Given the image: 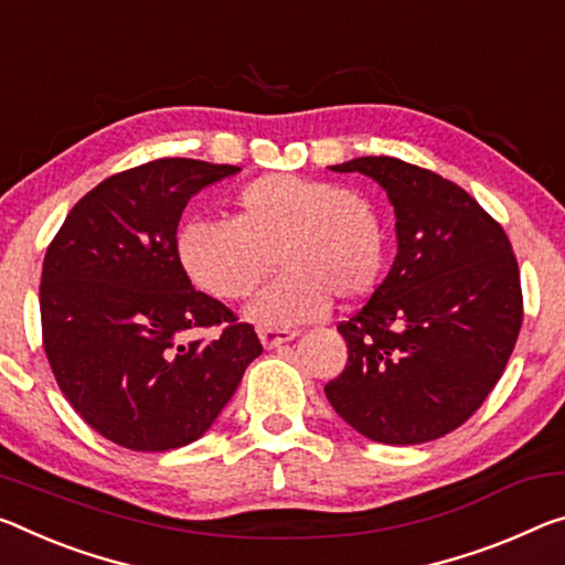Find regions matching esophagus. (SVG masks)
<instances>
[{"instance_id": "1", "label": "esophagus", "mask_w": 565, "mask_h": 565, "mask_svg": "<svg viewBox=\"0 0 565 565\" xmlns=\"http://www.w3.org/2000/svg\"><path fill=\"white\" fill-rule=\"evenodd\" d=\"M299 331H294V329H274V327H262L258 329V337H262V344L264 347H279V344H284V342H291L294 337H297Z\"/></svg>"}]
</instances>
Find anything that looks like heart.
<instances>
[{"label":"heart","instance_id":"obj_1","mask_svg":"<svg viewBox=\"0 0 565 565\" xmlns=\"http://www.w3.org/2000/svg\"><path fill=\"white\" fill-rule=\"evenodd\" d=\"M234 221H188L175 254L201 291L223 301L254 294L274 268L284 274L250 307L262 324L319 317L329 297L356 301L377 284L384 223L370 195L354 188L268 173L241 185Z\"/></svg>","mask_w":565,"mask_h":565}]
</instances>
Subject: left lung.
<instances>
[{"label": "left lung", "instance_id": "obj_1", "mask_svg": "<svg viewBox=\"0 0 565 565\" xmlns=\"http://www.w3.org/2000/svg\"><path fill=\"white\" fill-rule=\"evenodd\" d=\"M390 195L397 256L370 301L339 321L349 360L324 392L384 445L437 440L480 409L523 324L521 271L500 223L433 170L390 156L331 166Z\"/></svg>", "mask_w": 565, "mask_h": 565}]
</instances>
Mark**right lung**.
Segmentation results:
<instances>
[{"label":"right lung","mask_w":565,"mask_h":565,"mask_svg":"<svg viewBox=\"0 0 565 565\" xmlns=\"http://www.w3.org/2000/svg\"><path fill=\"white\" fill-rule=\"evenodd\" d=\"M160 158L105 178L67 213L44 254L42 347L62 395L107 440L175 450L213 425L264 352L226 303L193 289L178 221L201 188L238 173ZM221 326L205 343L188 330Z\"/></svg>","instance_id":"obj_1"}]
</instances>
